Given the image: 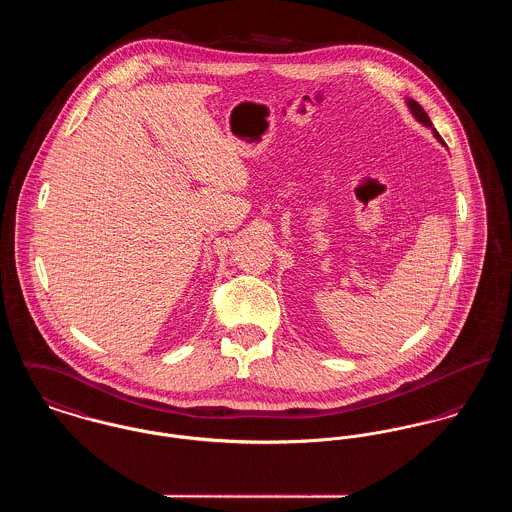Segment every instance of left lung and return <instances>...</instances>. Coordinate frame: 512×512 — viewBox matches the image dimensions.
I'll return each instance as SVG.
<instances>
[{
	"instance_id": "1",
	"label": "left lung",
	"mask_w": 512,
	"mask_h": 512,
	"mask_svg": "<svg viewBox=\"0 0 512 512\" xmlns=\"http://www.w3.org/2000/svg\"><path fill=\"white\" fill-rule=\"evenodd\" d=\"M407 103H409V109H411V113H413V115L417 117V121H420V123H422V125H426V127H432V123H430V119H428L426 111H424V109L420 107V103H417L415 99H409ZM434 137L440 140V142H444V140H442V137H440V135H438L436 131H434Z\"/></svg>"
}]
</instances>
